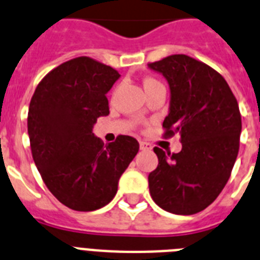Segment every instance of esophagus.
I'll return each instance as SVG.
<instances>
[{
    "mask_svg": "<svg viewBox=\"0 0 260 260\" xmlns=\"http://www.w3.org/2000/svg\"><path fill=\"white\" fill-rule=\"evenodd\" d=\"M152 148V144L145 143V141H140V149H141V150H150Z\"/></svg>",
    "mask_w": 260,
    "mask_h": 260,
    "instance_id": "1",
    "label": "esophagus"
}]
</instances>
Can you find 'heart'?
<instances>
[{
	"instance_id": "heart-1",
	"label": "heart",
	"mask_w": 260,
	"mask_h": 260,
	"mask_svg": "<svg viewBox=\"0 0 260 260\" xmlns=\"http://www.w3.org/2000/svg\"><path fill=\"white\" fill-rule=\"evenodd\" d=\"M162 83L159 82V81H157L155 78H145L144 80V87H145V90H149V89H153V87H157V86H161Z\"/></svg>"
}]
</instances>
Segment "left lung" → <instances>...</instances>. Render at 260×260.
Segmentation results:
<instances>
[{
    "instance_id": "left-lung-1",
    "label": "left lung",
    "mask_w": 260,
    "mask_h": 260,
    "mask_svg": "<svg viewBox=\"0 0 260 260\" xmlns=\"http://www.w3.org/2000/svg\"><path fill=\"white\" fill-rule=\"evenodd\" d=\"M148 65L170 86L164 136L178 132L182 143L179 153L153 149L158 166L149 174L150 196L170 213H198L216 200L233 170L242 129L238 102L224 77L189 56L171 55Z\"/></svg>"
}]
</instances>
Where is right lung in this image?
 <instances>
[{"instance_id": "right-lung-1", "label": "right lung", "mask_w": 260, "mask_h": 260, "mask_svg": "<svg viewBox=\"0 0 260 260\" xmlns=\"http://www.w3.org/2000/svg\"><path fill=\"white\" fill-rule=\"evenodd\" d=\"M120 74L81 56L52 69L36 86L27 116L34 162L47 188L73 211L90 212L111 202L117 182L139 152L120 135L105 144L92 125L110 114L106 96Z\"/></svg>"}]
</instances>
